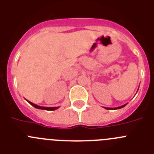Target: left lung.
<instances>
[{
	"instance_id": "8db88e82",
	"label": "left lung",
	"mask_w": 154,
	"mask_h": 154,
	"mask_svg": "<svg viewBox=\"0 0 154 154\" xmlns=\"http://www.w3.org/2000/svg\"><path fill=\"white\" fill-rule=\"evenodd\" d=\"M127 104V103H126ZM126 104H124L123 105V106H119V107H116V108H108V107H104L105 109H121V108H123V107L126 106Z\"/></svg>"
}]
</instances>
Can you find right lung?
Segmentation results:
<instances>
[{"mask_svg": "<svg viewBox=\"0 0 154 154\" xmlns=\"http://www.w3.org/2000/svg\"><path fill=\"white\" fill-rule=\"evenodd\" d=\"M28 101V100H27ZM28 103H30V104L31 105V106H33L36 109H44V110H50V111H52V110H55L59 108V106L58 107H44V106H38V105L35 104V103H31V102L30 101H28Z\"/></svg>", "mask_w": 154, "mask_h": 154, "instance_id": "obj_1", "label": "right lung"}]
</instances>
